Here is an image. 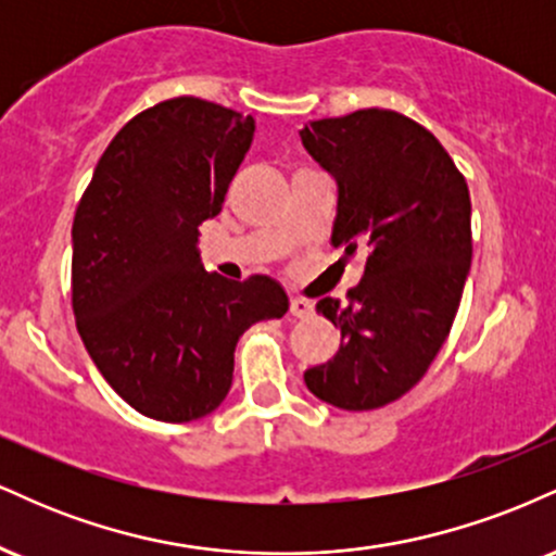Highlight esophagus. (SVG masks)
Returning a JSON list of instances; mask_svg holds the SVG:
<instances>
[{
  "label": "esophagus",
  "instance_id": "1",
  "mask_svg": "<svg viewBox=\"0 0 556 556\" xmlns=\"http://www.w3.org/2000/svg\"><path fill=\"white\" fill-rule=\"evenodd\" d=\"M290 314L295 318H308L314 316V303L305 298H292L290 300Z\"/></svg>",
  "mask_w": 556,
  "mask_h": 556
}]
</instances>
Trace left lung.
Wrapping results in <instances>:
<instances>
[{
  "mask_svg": "<svg viewBox=\"0 0 556 556\" xmlns=\"http://www.w3.org/2000/svg\"><path fill=\"white\" fill-rule=\"evenodd\" d=\"M300 138L337 182L331 245L366 256L348 305L316 303L342 342L303 379L329 405L374 410L424 379L460 308L473 256L468 182L424 125L392 110L316 119Z\"/></svg>",
  "mask_w": 556,
  "mask_h": 556,
  "instance_id": "8db88e82",
  "label": "left lung"
}]
</instances>
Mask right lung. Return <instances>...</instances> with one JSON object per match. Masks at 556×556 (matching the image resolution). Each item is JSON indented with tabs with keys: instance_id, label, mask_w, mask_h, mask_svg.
<instances>
[{
	"instance_id": "add662e5",
	"label": "right lung",
	"mask_w": 556,
	"mask_h": 556,
	"mask_svg": "<svg viewBox=\"0 0 556 556\" xmlns=\"http://www.w3.org/2000/svg\"><path fill=\"white\" fill-rule=\"evenodd\" d=\"M253 117L177 96L136 114L96 164L73 222L80 340L127 405L164 424L208 416L242 331L282 318V285L203 271L198 227L222 212Z\"/></svg>"
}]
</instances>
